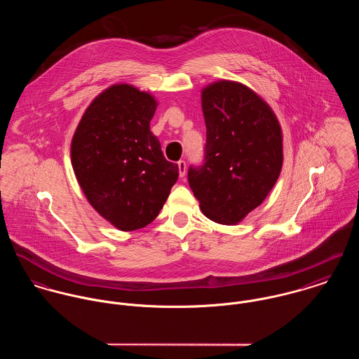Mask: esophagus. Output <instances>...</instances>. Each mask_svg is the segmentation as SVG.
<instances>
[{"label":"esophagus","instance_id":"34e87169","mask_svg":"<svg viewBox=\"0 0 359 359\" xmlns=\"http://www.w3.org/2000/svg\"><path fill=\"white\" fill-rule=\"evenodd\" d=\"M177 164H178V170H180V177L182 178L185 175V172H187V162L185 161H180Z\"/></svg>","mask_w":359,"mask_h":359}]
</instances>
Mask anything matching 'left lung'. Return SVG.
<instances>
[{
  "label": "left lung",
  "instance_id": "1",
  "mask_svg": "<svg viewBox=\"0 0 359 359\" xmlns=\"http://www.w3.org/2000/svg\"><path fill=\"white\" fill-rule=\"evenodd\" d=\"M207 141L204 163L189 167L188 181L203 214L236 225L261 205L283 167V131L269 104L233 81L201 90Z\"/></svg>",
  "mask_w": 359,
  "mask_h": 359
}]
</instances>
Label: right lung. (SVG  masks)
<instances>
[{"label":"right lung","instance_id":"obj_1","mask_svg":"<svg viewBox=\"0 0 359 359\" xmlns=\"http://www.w3.org/2000/svg\"><path fill=\"white\" fill-rule=\"evenodd\" d=\"M158 102L128 83L109 86L85 111L71 141L78 184L98 214L131 231L151 224L178 180L149 129Z\"/></svg>","mask_w":359,"mask_h":359}]
</instances>
